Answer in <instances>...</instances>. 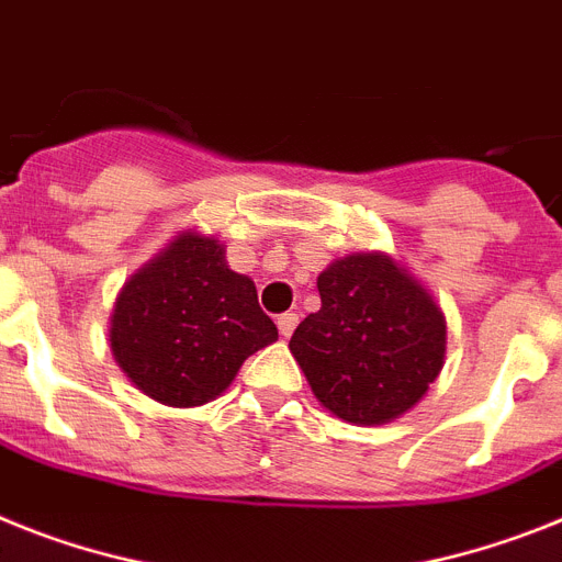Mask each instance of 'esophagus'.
I'll list each match as a JSON object with an SVG mask.
<instances>
[{
	"mask_svg": "<svg viewBox=\"0 0 562 562\" xmlns=\"http://www.w3.org/2000/svg\"><path fill=\"white\" fill-rule=\"evenodd\" d=\"M296 323H300V317H296V314H280V317H277V328H280V334L285 339H289L291 334H294Z\"/></svg>",
	"mask_w": 562,
	"mask_h": 562,
	"instance_id": "esophagus-1",
	"label": "esophagus"
}]
</instances>
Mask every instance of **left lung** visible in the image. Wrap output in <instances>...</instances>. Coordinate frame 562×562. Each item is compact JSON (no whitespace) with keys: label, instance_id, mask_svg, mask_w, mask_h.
<instances>
[{"label":"left lung","instance_id":"obj_1","mask_svg":"<svg viewBox=\"0 0 562 562\" xmlns=\"http://www.w3.org/2000/svg\"><path fill=\"white\" fill-rule=\"evenodd\" d=\"M319 305L289 348L314 397L353 426H383L426 397L446 360V317L383 251L348 254L317 277Z\"/></svg>","mask_w":562,"mask_h":562}]
</instances>
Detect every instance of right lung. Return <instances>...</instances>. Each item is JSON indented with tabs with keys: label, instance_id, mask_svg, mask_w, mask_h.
<instances>
[{
	"label": "right lung",
	"instance_id": "obj_1",
	"mask_svg": "<svg viewBox=\"0 0 562 562\" xmlns=\"http://www.w3.org/2000/svg\"><path fill=\"white\" fill-rule=\"evenodd\" d=\"M277 325L257 285L231 271L216 237L182 231L122 285L111 314V351L136 389L173 408L211 403L234 383Z\"/></svg>",
	"mask_w": 562,
	"mask_h": 562
}]
</instances>
